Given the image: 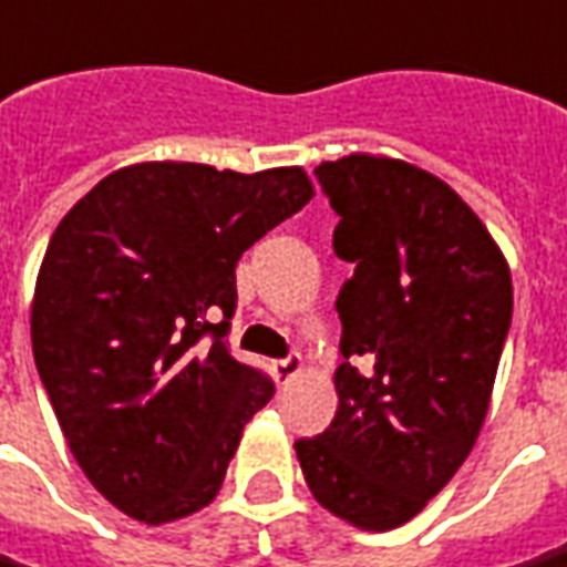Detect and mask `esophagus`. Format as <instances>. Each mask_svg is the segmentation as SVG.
I'll return each mask as SVG.
<instances>
[{"label":"esophagus","instance_id":"34e87169","mask_svg":"<svg viewBox=\"0 0 567 567\" xmlns=\"http://www.w3.org/2000/svg\"><path fill=\"white\" fill-rule=\"evenodd\" d=\"M271 373H275V380L280 382V385H287L292 377L302 373V358H299V354H290V358H284V361H275V364H271Z\"/></svg>","mask_w":567,"mask_h":567}]
</instances>
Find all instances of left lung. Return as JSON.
I'll return each instance as SVG.
<instances>
[{
  "instance_id": "1",
  "label": "left lung",
  "mask_w": 567,
  "mask_h": 567,
  "mask_svg": "<svg viewBox=\"0 0 567 567\" xmlns=\"http://www.w3.org/2000/svg\"><path fill=\"white\" fill-rule=\"evenodd\" d=\"M354 261L336 311L339 408L296 441L315 499L361 530L410 522L470 456L513 321V275L470 203L439 175L377 154L321 163Z\"/></svg>"
}]
</instances>
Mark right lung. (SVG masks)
Here are the masks:
<instances>
[{"instance_id": "1", "label": "right lung", "mask_w": 567, "mask_h": 567, "mask_svg": "<svg viewBox=\"0 0 567 567\" xmlns=\"http://www.w3.org/2000/svg\"><path fill=\"white\" fill-rule=\"evenodd\" d=\"M315 197L302 166L132 163L54 228L30 306L39 380L85 478L166 525L216 499L275 385L225 346L234 268Z\"/></svg>"}]
</instances>
